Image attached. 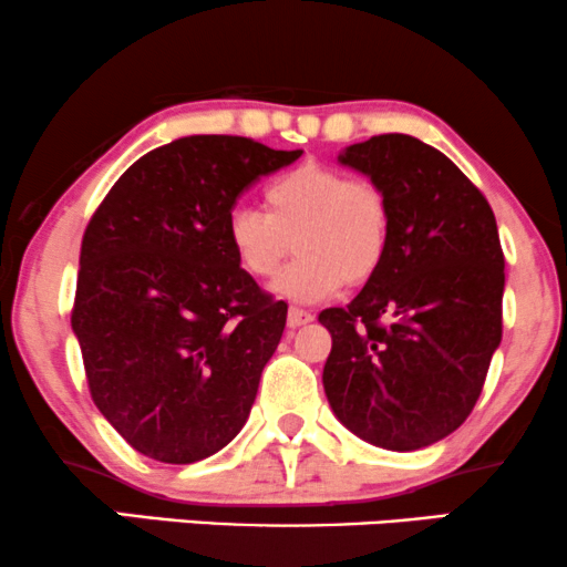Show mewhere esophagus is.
<instances>
[{"label": "esophagus", "instance_id": "34e87169", "mask_svg": "<svg viewBox=\"0 0 567 567\" xmlns=\"http://www.w3.org/2000/svg\"><path fill=\"white\" fill-rule=\"evenodd\" d=\"M308 321H313V313L306 311V308H298V306H290L288 311V327H303Z\"/></svg>", "mask_w": 567, "mask_h": 567}]
</instances>
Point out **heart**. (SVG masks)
I'll list each match as a JSON object with an SVG mask.
<instances>
[{
    "instance_id": "obj_1",
    "label": "heart",
    "mask_w": 567,
    "mask_h": 567,
    "mask_svg": "<svg viewBox=\"0 0 567 567\" xmlns=\"http://www.w3.org/2000/svg\"><path fill=\"white\" fill-rule=\"evenodd\" d=\"M267 212L235 206L225 240L250 279L267 282L296 243L298 261L277 277V296L313 303L348 285H367L390 254L392 206L369 177L327 164H300L264 188Z\"/></svg>"
}]
</instances>
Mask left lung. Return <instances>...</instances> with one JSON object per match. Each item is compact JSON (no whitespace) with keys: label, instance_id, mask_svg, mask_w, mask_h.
<instances>
[{"label":"left lung","instance_id":"left-lung-1","mask_svg":"<svg viewBox=\"0 0 567 567\" xmlns=\"http://www.w3.org/2000/svg\"><path fill=\"white\" fill-rule=\"evenodd\" d=\"M337 159L382 185L392 240L377 277L319 313L332 334L324 392L355 436L411 453L468 419L503 340L497 221L482 190L413 135H374Z\"/></svg>","mask_w":567,"mask_h":567}]
</instances>
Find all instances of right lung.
I'll use <instances>...</instances> for the list:
<instances>
[{
  "mask_svg": "<svg viewBox=\"0 0 567 567\" xmlns=\"http://www.w3.org/2000/svg\"><path fill=\"white\" fill-rule=\"evenodd\" d=\"M300 154L188 135L131 164L93 212L70 321L93 403L146 457L204 461L248 421L288 303L238 267L225 221Z\"/></svg>",
  "mask_w": 567,
  "mask_h": 567,
  "instance_id": "1",
  "label": "right lung"
}]
</instances>
